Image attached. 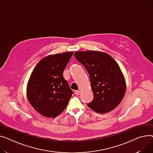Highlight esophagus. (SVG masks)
I'll use <instances>...</instances> for the list:
<instances>
[{
	"mask_svg": "<svg viewBox=\"0 0 153 153\" xmlns=\"http://www.w3.org/2000/svg\"><path fill=\"white\" fill-rule=\"evenodd\" d=\"M75 94L76 95H79V94H80V91H75Z\"/></svg>",
	"mask_w": 153,
	"mask_h": 153,
	"instance_id": "34e87169",
	"label": "esophagus"
}]
</instances>
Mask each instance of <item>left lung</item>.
<instances>
[{
	"instance_id": "8db88e82",
	"label": "left lung",
	"mask_w": 153,
	"mask_h": 153,
	"mask_svg": "<svg viewBox=\"0 0 153 153\" xmlns=\"http://www.w3.org/2000/svg\"><path fill=\"white\" fill-rule=\"evenodd\" d=\"M75 57L90 78L94 97L88 106L100 114L114 110L126 91L125 78L117 63L110 55L100 51H77Z\"/></svg>"
}]
</instances>
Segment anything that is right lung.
Instances as JSON below:
<instances>
[{"mask_svg":"<svg viewBox=\"0 0 153 153\" xmlns=\"http://www.w3.org/2000/svg\"><path fill=\"white\" fill-rule=\"evenodd\" d=\"M73 52L48 56L34 68L27 86V97L40 114L53 118L65 110L73 94L63 71Z\"/></svg>","mask_w":153,"mask_h":153,"instance_id":"obj_1","label":"right lung"}]
</instances>
